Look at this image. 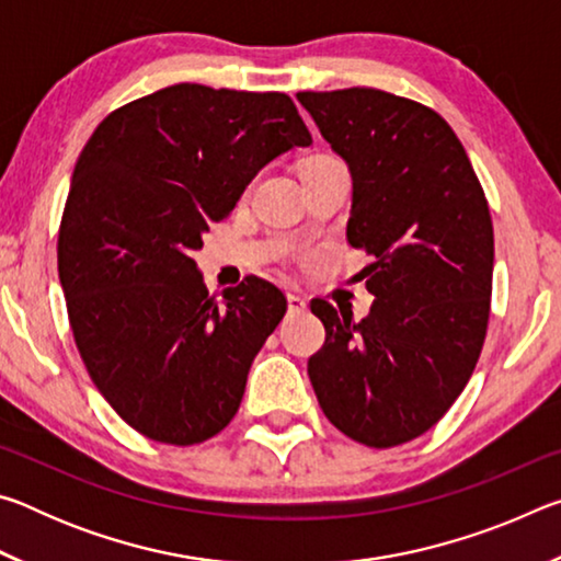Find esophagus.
Here are the masks:
<instances>
[{"mask_svg": "<svg viewBox=\"0 0 561 561\" xmlns=\"http://www.w3.org/2000/svg\"><path fill=\"white\" fill-rule=\"evenodd\" d=\"M287 301H289V311H297V314L307 309V299L299 297V294H294V291L287 294Z\"/></svg>", "mask_w": 561, "mask_h": 561, "instance_id": "obj_1", "label": "esophagus"}]
</instances>
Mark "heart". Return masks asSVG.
<instances>
[{
  "label": "heart",
  "instance_id": "heart-1",
  "mask_svg": "<svg viewBox=\"0 0 561 561\" xmlns=\"http://www.w3.org/2000/svg\"><path fill=\"white\" fill-rule=\"evenodd\" d=\"M324 160H334V158H331V156H314V158H309L307 163H304V168H307V165H317V163H324Z\"/></svg>",
  "mask_w": 561,
  "mask_h": 561
}]
</instances>
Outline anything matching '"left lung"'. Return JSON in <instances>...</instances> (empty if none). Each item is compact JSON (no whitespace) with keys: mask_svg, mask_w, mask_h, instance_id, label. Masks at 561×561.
Returning a JSON list of instances; mask_svg holds the SVG:
<instances>
[{"mask_svg":"<svg viewBox=\"0 0 561 561\" xmlns=\"http://www.w3.org/2000/svg\"><path fill=\"white\" fill-rule=\"evenodd\" d=\"M297 99L348 165L346 240L374 257L358 279L376 297L360 321L311 301L327 339L309 378L341 433L393 448L431 431L478 364L495 262L490 207L458 136L433 108L358 87Z\"/></svg>","mask_w":561,"mask_h":561,"instance_id":"8db88e82","label":"left lung"}]
</instances>
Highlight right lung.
I'll list each match as a JSON object with an SVG mask.
<instances>
[{
  "mask_svg": "<svg viewBox=\"0 0 561 561\" xmlns=\"http://www.w3.org/2000/svg\"><path fill=\"white\" fill-rule=\"evenodd\" d=\"M309 144L287 93L175 83L108 113L83 146L59 279L83 366L133 431L197 445L234 417L287 297L247 277L217 301L190 252L270 160Z\"/></svg>",
  "mask_w": 561,
  "mask_h": 561,
  "instance_id": "right-lung-1",
  "label": "right lung"
}]
</instances>
